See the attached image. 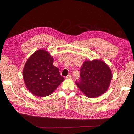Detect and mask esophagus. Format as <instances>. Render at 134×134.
I'll return each mask as SVG.
<instances>
[{
    "instance_id": "1",
    "label": "esophagus",
    "mask_w": 134,
    "mask_h": 134,
    "mask_svg": "<svg viewBox=\"0 0 134 134\" xmlns=\"http://www.w3.org/2000/svg\"><path fill=\"white\" fill-rule=\"evenodd\" d=\"M72 76L71 75H69L66 76V78H72Z\"/></svg>"
}]
</instances>
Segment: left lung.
I'll use <instances>...</instances> for the list:
<instances>
[{
    "label": "left lung",
    "instance_id": "left-lung-1",
    "mask_svg": "<svg viewBox=\"0 0 134 134\" xmlns=\"http://www.w3.org/2000/svg\"><path fill=\"white\" fill-rule=\"evenodd\" d=\"M81 79L77 86L89 98L100 96L109 88L112 78L109 67L101 60L85 61L80 70Z\"/></svg>",
    "mask_w": 134,
    "mask_h": 134
}]
</instances>
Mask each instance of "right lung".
Instances as JSON below:
<instances>
[{
    "instance_id": "add662e5",
    "label": "right lung",
    "mask_w": 134,
    "mask_h": 134,
    "mask_svg": "<svg viewBox=\"0 0 134 134\" xmlns=\"http://www.w3.org/2000/svg\"><path fill=\"white\" fill-rule=\"evenodd\" d=\"M53 62V57L44 49L36 51L27 59L22 74L27 89L33 94L49 96L64 81Z\"/></svg>"
}]
</instances>
